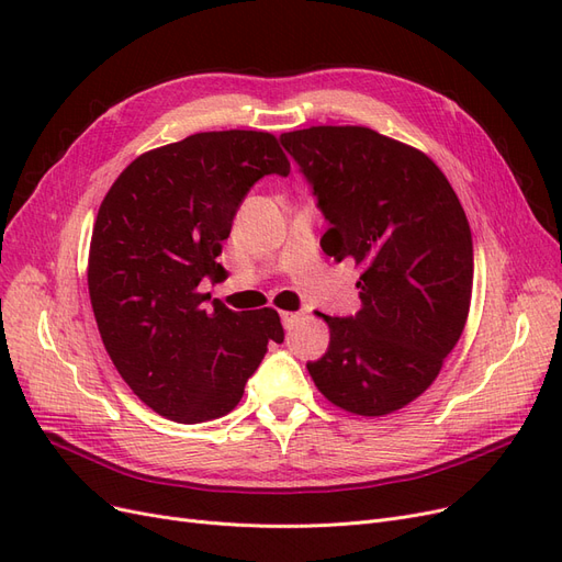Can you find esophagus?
<instances>
[{
    "label": "esophagus",
    "instance_id": "esophagus-1",
    "mask_svg": "<svg viewBox=\"0 0 562 562\" xmlns=\"http://www.w3.org/2000/svg\"><path fill=\"white\" fill-rule=\"evenodd\" d=\"M300 318H302V314H300V312H281V323H283V328H285V330H291Z\"/></svg>",
    "mask_w": 562,
    "mask_h": 562
}]
</instances>
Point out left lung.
Wrapping results in <instances>:
<instances>
[{
  "instance_id": "left-lung-1",
  "label": "left lung",
  "mask_w": 562,
  "mask_h": 562,
  "mask_svg": "<svg viewBox=\"0 0 562 562\" xmlns=\"http://www.w3.org/2000/svg\"><path fill=\"white\" fill-rule=\"evenodd\" d=\"M281 143L328 220L323 252L361 267V310L321 314L330 345L310 375L347 413H394L431 386L464 330L473 241L462 203L424 151L372 128L312 126Z\"/></svg>"
}]
</instances>
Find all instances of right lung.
<instances>
[{"mask_svg": "<svg viewBox=\"0 0 562 562\" xmlns=\"http://www.w3.org/2000/svg\"><path fill=\"white\" fill-rule=\"evenodd\" d=\"M291 173L262 131L194 133L145 151L114 180L93 225L89 295L114 368L151 411L180 424L227 415L283 342L274 310L232 312L201 293L250 187Z\"/></svg>", "mask_w": 562, "mask_h": 562, "instance_id": "add662e5", "label": "right lung"}]
</instances>
